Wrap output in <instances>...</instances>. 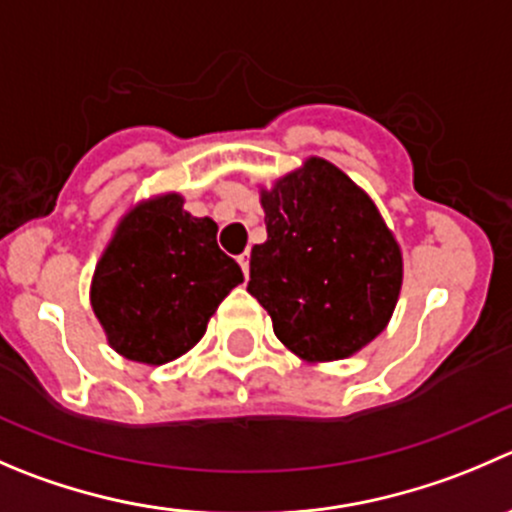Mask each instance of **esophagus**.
<instances>
[{
    "label": "esophagus",
    "mask_w": 512,
    "mask_h": 512,
    "mask_svg": "<svg viewBox=\"0 0 512 512\" xmlns=\"http://www.w3.org/2000/svg\"><path fill=\"white\" fill-rule=\"evenodd\" d=\"M237 262H240V267H242V272H245V277H250V255H240L237 257Z\"/></svg>",
    "instance_id": "1"
}]
</instances>
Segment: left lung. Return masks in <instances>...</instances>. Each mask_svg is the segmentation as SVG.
I'll use <instances>...</instances> for the list:
<instances>
[{
	"label": "left lung",
	"instance_id": "1",
	"mask_svg": "<svg viewBox=\"0 0 512 512\" xmlns=\"http://www.w3.org/2000/svg\"><path fill=\"white\" fill-rule=\"evenodd\" d=\"M267 240L252 247L247 292L277 340L307 362L355 355L393 317L403 252L362 187L322 157L260 190Z\"/></svg>",
	"mask_w": 512,
	"mask_h": 512
}]
</instances>
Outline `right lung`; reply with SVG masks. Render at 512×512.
I'll return each mask as SVG.
<instances>
[{"mask_svg": "<svg viewBox=\"0 0 512 512\" xmlns=\"http://www.w3.org/2000/svg\"><path fill=\"white\" fill-rule=\"evenodd\" d=\"M177 192L150 197L119 220L94 267L89 302L112 350L165 365L202 340L240 265L217 247V225L192 217Z\"/></svg>", "mask_w": 512, "mask_h": 512, "instance_id": "obj_1", "label": "right lung"}]
</instances>
